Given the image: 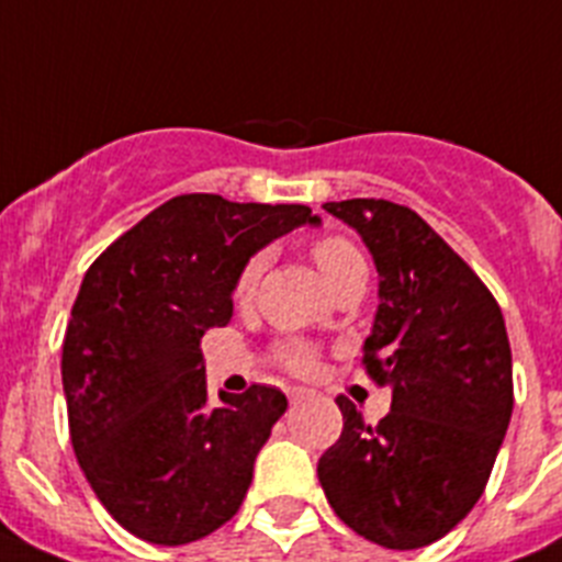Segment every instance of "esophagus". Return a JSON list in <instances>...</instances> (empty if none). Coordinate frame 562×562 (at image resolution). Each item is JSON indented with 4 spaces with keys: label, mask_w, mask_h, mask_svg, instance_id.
I'll return each mask as SVG.
<instances>
[{
    "label": "esophagus",
    "mask_w": 562,
    "mask_h": 562,
    "mask_svg": "<svg viewBox=\"0 0 562 562\" xmlns=\"http://www.w3.org/2000/svg\"><path fill=\"white\" fill-rule=\"evenodd\" d=\"M308 395H312V393H308V390H303V387H295V390H292V393H290V398H292V404H297V401L308 398Z\"/></svg>",
    "instance_id": "1"
}]
</instances>
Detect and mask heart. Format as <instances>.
Wrapping results in <instances>:
<instances>
[{
    "mask_svg": "<svg viewBox=\"0 0 562 562\" xmlns=\"http://www.w3.org/2000/svg\"><path fill=\"white\" fill-rule=\"evenodd\" d=\"M312 256H315L317 267H321V272L326 276V281L331 286L351 270L364 267V259L357 250V245L345 239V236H321V239L312 245ZM265 270L267 254L259 250V254H254L245 265H241L239 276H236L234 295L239 297V301H247V297L256 292V286H259ZM278 359H281V364H284L286 370H292V373H308V370L315 368V353L308 351L306 345L301 342L281 345V348H278Z\"/></svg>",
    "mask_w": 562,
    "mask_h": 562,
    "instance_id": "heart-1",
    "label": "heart"
}]
</instances>
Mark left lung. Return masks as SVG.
<instances>
[{
	"label": "left lung",
	"mask_w": 562,
	"mask_h": 562,
	"mask_svg": "<svg viewBox=\"0 0 562 562\" xmlns=\"http://www.w3.org/2000/svg\"><path fill=\"white\" fill-rule=\"evenodd\" d=\"M323 209L359 231L379 270L362 364L393 390L375 426L337 395L342 435L317 462L328 504L384 549L451 532L485 493L513 415V353L482 278L406 205L375 198Z\"/></svg>",
	"instance_id": "8db88e82"
}]
</instances>
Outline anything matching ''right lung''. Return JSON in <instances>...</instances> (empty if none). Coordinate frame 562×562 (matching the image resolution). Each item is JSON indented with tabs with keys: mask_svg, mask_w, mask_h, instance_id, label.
I'll return each instance as SVG.
<instances>
[{
	"mask_svg": "<svg viewBox=\"0 0 562 562\" xmlns=\"http://www.w3.org/2000/svg\"><path fill=\"white\" fill-rule=\"evenodd\" d=\"M306 223L308 205L180 194L82 278L60 359L71 449L136 538L180 547L236 516L286 395L254 384L214 404L200 339L234 317L241 265Z\"/></svg>",
	"mask_w": 562,
	"mask_h": 562,
	"instance_id": "1",
	"label": "right lung"
}]
</instances>
